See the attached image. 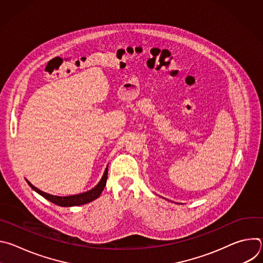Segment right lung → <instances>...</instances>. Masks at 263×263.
I'll list each match as a JSON object with an SVG mask.
<instances>
[{
    "mask_svg": "<svg viewBox=\"0 0 263 263\" xmlns=\"http://www.w3.org/2000/svg\"><path fill=\"white\" fill-rule=\"evenodd\" d=\"M107 176H108V166L106 167L101 181L98 183L97 186L93 187L92 190H90L86 193H82V194H79V195H73V196H67V197H59V196H53V195L47 194V193L37 189V187H35L34 185H32L27 179H26V181L33 191H35L37 194H40L41 196H43L48 201H50V202H52V203H54L58 206L71 207V206L84 205V204H87V203L98 199L100 197V195L102 194L104 187L106 185Z\"/></svg>",
    "mask_w": 263,
    "mask_h": 263,
    "instance_id": "right-lung-1",
    "label": "right lung"
}]
</instances>
